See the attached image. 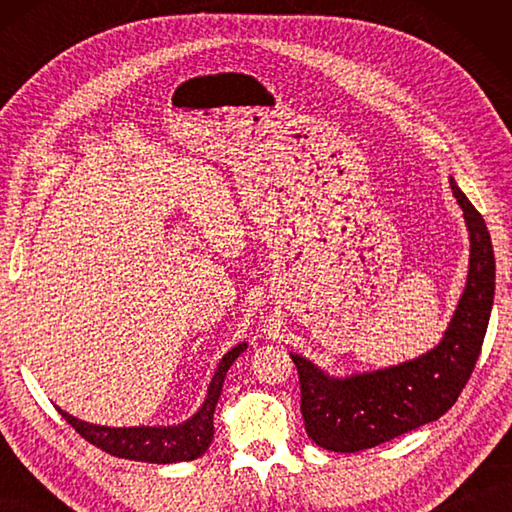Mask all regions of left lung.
Listing matches in <instances>:
<instances>
[{"mask_svg":"<svg viewBox=\"0 0 512 512\" xmlns=\"http://www.w3.org/2000/svg\"><path fill=\"white\" fill-rule=\"evenodd\" d=\"M451 191L464 213L471 255L466 286L440 343L411 361L350 376H332L290 352L303 422L319 447L358 453L394 440L444 416L471 378L493 310L495 255L484 217L453 178Z\"/></svg>","mask_w":512,"mask_h":512,"instance_id":"left-lung-1","label":"left lung"}]
</instances>
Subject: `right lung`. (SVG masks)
<instances>
[{
    "label": "right lung",
    "mask_w": 512,
    "mask_h": 512,
    "mask_svg": "<svg viewBox=\"0 0 512 512\" xmlns=\"http://www.w3.org/2000/svg\"><path fill=\"white\" fill-rule=\"evenodd\" d=\"M248 343H237L231 347L222 361L217 363L215 374L206 389L204 402L200 409L180 424H154V427H103V424H92L70 416L68 411H61V416L68 420L76 433L92 442L116 458L151 462V464H176L200 458L211 447L213 442V413L217 400L222 396L226 372L235 363V358L246 352Z\"/></svg>",
    "instance_id": "obj_1"
}]
</instances>
